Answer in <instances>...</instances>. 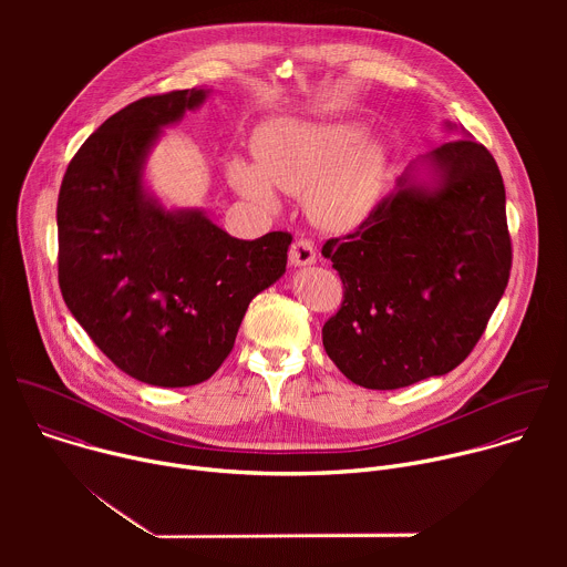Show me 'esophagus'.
<instances>
[{"instance_id": "1", "label": "esophagus", "mask_w": 567, "mask_h": 567, "mask_svg": "<svg viewBox=\"0 0 567 567\" xmlns=\"http://www.w3.org/2000/svg\"><path fill=\"white\" fill-rule=\"evenodd\" d=\"M289 262L293 267H305V265H313L316 262V249L309 239L298 237L291 249H289Z\"/></svg>"}]
</instances>
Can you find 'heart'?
I'll return each mask as SVG.
<instances>
[{"instance_id":"1","label":"heart","mask_w":567,"mask_h":567,"mask_svg":"<svg viewBox=\"0 0 567 567\" xmlns=\"http://www.w3.org/2000/svg\"><path fill=\"white\" fill-rule=\"evenodd\" d=\"M361 134V125L350 121H271L256 134L258 166L230 158L228 179L265 206L276 204L274 186L305 195L313 224L328 230L354 228L374 206L385 171L383 145Z\"/></svg>"}]
</instances>
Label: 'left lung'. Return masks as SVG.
<instances>
[{"label":"left lung","instance_id":"1","mask_svg":"<svg viewBox=\"0 0 567 567\" xmlns=\"http://www.w3.org/2000/svg\"><path fill=\"white\" fill-rule=\"evenodd\" d=\"M426 161L433 186L403 175L368 219L322 245L343 282L322 346L350 381L370 390L457 368L509 282L505 184L492 152L457 138Z\"/></svg>","mask_w":567,"mask_h":567}]
</instances>
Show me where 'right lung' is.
Segmentation results:
<instances>
[{"label": "right lung", "instance_id": "right-lung-1", "mask_svg": "<svg viewBox=\"0 0 567 567\" xmlns=\"http://www.w3.org/2000/svg\"><path fill=\"white\" fill-rule=\"evenodd\" d=\"M206 90L145 96L69 161L58 195V282L99 350L161 388L202 383L230 354L249 302L287 267L291 233L237 239L199 210H164L141 173L161 127Z\"/></svg>", "mask_w": 567, "mask_h": 567}]
</instances>
